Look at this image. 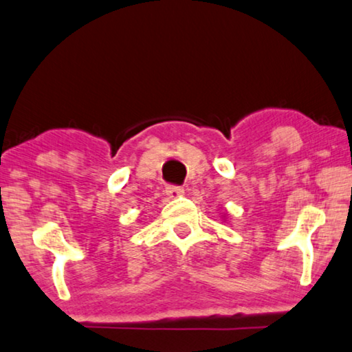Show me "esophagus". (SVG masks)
Here are the masks:
<instances>
[{
  "label": "esophagus",
  "mask_w": 352,
  "mask_h": 352,
  "mask_svg": "<svg viewBox=\"0 0 352 352\" xmlns=\"http://www.w3.org/2000/svg\"><path fill=\"white\" fill-rule=\"evenodd\" d=\"M166 192H167V196H169V197H178V196H182L183 192H185V190H183L182 186H177V185H167Z\"/></svg>",
  "instance_id": "34e87169"
}]
</instances>
